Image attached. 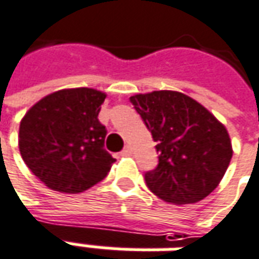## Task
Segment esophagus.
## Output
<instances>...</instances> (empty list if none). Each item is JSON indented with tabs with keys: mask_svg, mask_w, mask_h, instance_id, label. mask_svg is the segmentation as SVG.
Returning a JSON list of instances; mask_svg holds the SVG:
<instances>
[{
	"mask_svg": "<svg viewBox=\"0 0 259 259\" xmlns=\"http://www.w3.org/2000/svg\"><path fill=\"white\" fill-rule=\"evenodd\" d=\"M133 154V150H132V147L130 146H126V147L123 148V151H122V155H132Z\"/></svg>",
	"mask_w": 259,
	"mask_h": 259,
	"instance_id": "34e87169",
	"label": "esophagus"
}]
</instances>
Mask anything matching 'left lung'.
I'll return each instance as SVG.
<instances>
[{
    "label": "left lung",
    "instance_id": "8db88e82",
    "mask_svg": "<svg viewBox=\"0 0 259 259\" xmlns=\"http://www.w3.org/2000/svg\"><path fill=\"white\" fill-rule=\"evenodd\" d=\"M157 143L158 165L146 174V184L158 198L188 205L210 195L230 164L229 132L203 105L178 91L130 97Z\"/></svg>",
    "mask_w": 259,
    "mask_h": 259
}]
</instances>
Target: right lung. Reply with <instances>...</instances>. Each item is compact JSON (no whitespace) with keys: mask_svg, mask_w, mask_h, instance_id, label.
Wrapping results in <instances>:
<instances>
[{"mask_svg":"<svg viewBox=\"0 0 259 259\" xmlns=\"http://www.w3.org/2000/svg\"><path fill=\"white\" fill-rule=\"evenodd\" d=\"M106 94L94 88H66L49 94L19 124L22 160L45 185L79 193L108 175L115 158L105 151L106 129L98 120Z\"/></svg>","mask_w":259,"mask_h":259,"instance_id":"obj_1","label":"right lung"}]
</instances>
